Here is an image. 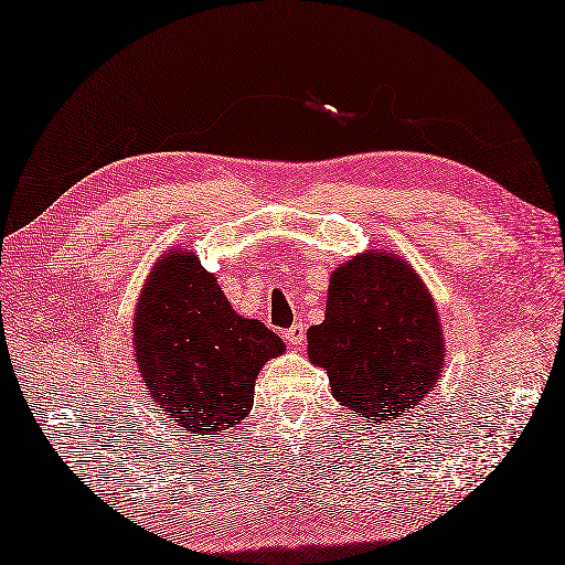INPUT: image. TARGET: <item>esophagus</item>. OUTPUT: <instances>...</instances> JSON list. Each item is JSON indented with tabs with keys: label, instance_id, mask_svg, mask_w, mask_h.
<instances>
[{
	"label": "esophagus",
	"instance_id": "obj_1",
	"mask_svg": "<svg viewBox=\"0 0 565 565\" xmlns=\"http://www.w3.org/2000/svg\"><path fill=\"white\" fill-rule=\"evenodd\" d=\"M284 338L289 345H301L306 341V326L303 323H294L291 328H286Z\"/></svg>",
	"mask_w": 565,
	"mask_h": 565
}]
</instances>
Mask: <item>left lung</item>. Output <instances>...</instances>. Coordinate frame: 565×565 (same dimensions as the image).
<instances>
[{
    "label": "left lung",
    "mask_w": 565,
    "mask_h": 565,
    "mask_svg": "<svg viewBox=\"0 0 565 565\" xmlns=\"http://www.w3.org/2000/svg\"><path fill=\"white\" fill-rule=\"evenodd\" d=\"M306 338L338 403L375 425L415 407L445 367L433 294L405 259L377 249L331 274L326 318Z\"/></svg>",
    "instance_id": "1"
}]
</instances>
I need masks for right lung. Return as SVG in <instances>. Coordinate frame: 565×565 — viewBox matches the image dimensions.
<instances>
[{
    "label": "right lung",
    "mask_w": 565,
    "mask_h": 565,
    "mask_svg": "<svg viewBox=\"0 0 565 565\" xmlns=\"http://www.w3.org/2000/svg\"><path fill=\"white\" fill-rule=\"evenodd\" d=\"M132 348L148 403L192 437L220 435L247 417L262 365L286 351L264 323L232 309L190 249H170L152 266Z\"/></svg>",
    "instance_id": "add662e5"
}]
</instances>
